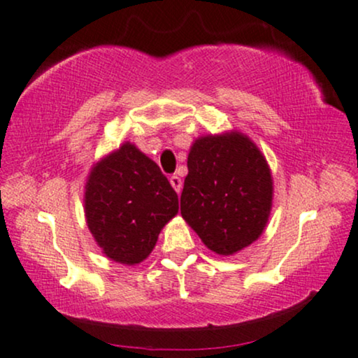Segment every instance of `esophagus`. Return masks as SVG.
Returning a JSON list of instances; mask_svg holds the SVG:
<instances>
[{
	"label": "esophagus",
	"mask_w": 358,
	"mask_h": 358,
	"mask_svg": "<svg viewBox=\"0 0 358 358\" xmlns=\"http://www.w3.org/2000/svg\"><path fill=\"white\" fill-rule=\"evenodd\" d=\"M170 183H171V187H173V189L176 193H180L182 192V187H183V183H182V178H180V176H176V175H171L170 176Z\"/></svg>",
	"instance_id": "1"
}]
</instances>
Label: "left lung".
<instances>
[{"mask_svg": "<svg viewBox=\"0 0 358 358\" xmlns=\"http://www.w3.org/2000/svg\"><path fill=\"white\" fill-rule=\"evenodd\" d=\"M180 210L208 250L233 256L255 243L273 208V175L252 140L231 130L203 135L188 153Z\"/></svg>", "mask_w": 358, "mask_h": 358, "instance_id": "obj_1", "label": "left lung"}]
</instances>
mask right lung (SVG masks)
<instances>
[{"mask_svg": "<svg viewBox=\"0 0 358 358\" xmlns=\"http://www.w3.org/2000/svg\"><path fill=\"white\" fill-rule=\"evenodd\" d=\"M84 213L103 255L135 266L147 259L178 213V196L155 162L125 142L90 169Z\"/></svg>", "mask_w": 358, "mask_h": 358, "instance_id": "1", "label": "right lung"}]
</instances>
